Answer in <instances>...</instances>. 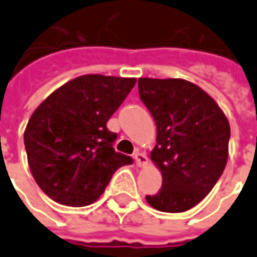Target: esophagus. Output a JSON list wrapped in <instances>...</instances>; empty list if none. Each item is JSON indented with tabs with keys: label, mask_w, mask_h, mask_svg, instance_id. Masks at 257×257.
Instances as JSON below:
<instances>
[{
	"label": "esophagus",
	"mask_w": 257,
	"mask_h": 257,
	"mask_svg": "<svg viewBox=\"0 0 257 257\" xmlns=\"http://www.w3.org/2000/svg\"><path fill=\"white\" fill-rule=\"evenodd\" d=\"M134 160H136V164L139 165V167H146V165L149 164V158H147V156L144 153H136L134 154Z\"/></svg>",
	"instance_id": "1"
}]
</instances>
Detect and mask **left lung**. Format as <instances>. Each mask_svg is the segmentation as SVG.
I'll use <instances>...</instances> for the list:
<instances>
[{
  "label": "left lung",
  "instance_id": "left-lung-1",
  "mask_svg": "<svg viewBox=\"0 0 257 257\" xmlns=\"http://www.w3.org/2000/svg\"><path fill=\"white\" fill-rule=\"evenodd\" d=\"M139 93L157 125L150 158L163 175L146 199L163 212H185L204 199L223 173L230 125L218 103L184 79H139Z\"/></svg>",
  "mask_w": 257,
  "mask_h": 257
}]
</instances>
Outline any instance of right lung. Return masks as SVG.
Here are the masks:
<instances>
[{
  "instance_id": "right-lung-1",
  "label": "right lung",
  "mask_w": 257,
  "mask_h": 257,
  "mask_svg": "<svg viewBox=\"0 0 257 257\" xmlns=\"http://www.w3.org/2000/svg\"><path fill=\"white\" fill-rule=\"evenodd\" d=\"M137 79L83 75L62 84L29 117L24 143L34 180L55 202L93 204L113 174L132 164L106 123Z\"/></svg>"
}]
</instances>
